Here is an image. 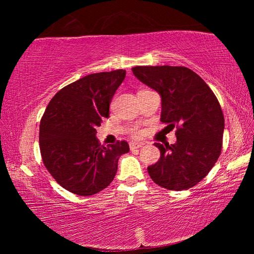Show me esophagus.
<instances>
[{
  "instance_id": "obj_1",
  "label": "esophagus",
  "mask_w": 254,
  "mask_h": 254,
  "mask_svg": "<svg viewBox=\"0 0 254 254\" xmlns=\"http://www.w3.org/2000/svg\"><path fill=\"white\" fill-rule=\"evenodd\" d=\"M142 145H143V143H141V142H130V149L134 150L137 148H141Z\"/></svg>"
}]
</instances>
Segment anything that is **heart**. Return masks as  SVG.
Returning a JSON list of instances; mask_svg holds the SVG:
<instances>
[{"instance_id":"heart-1","label":"heart","mask_w":254,"mask_h":254,"mask_svg":"<svg viewBox=\"0 0 254 254\" xmlns=\"http://www.w3.org/2000/svg\"><path fill=\"white\" fill-rule=\"evenodd\" d=\"M135 135H140V132H135Z\"/></svg>"}]
</instances>
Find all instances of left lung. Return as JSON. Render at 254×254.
Wrapping results in <instances>:
<instances>
[{"label":"left lung","mask_w":254,"mask_h":254,"mask_svg":"<svg viewBox=\"0 0 254 254\" xmlns=\"http://www.w3.org/2000/svg\"><path fill=\"white\" fill-rule=\"evenodd\" d=\"M134 76L161 96V122L177 127L175 144L154 143L158 162L148 167L154 183L169 190L198 184L222 151L224 115L217 97L195 71L183 66H136Z\"/></svg>","instance_id":"obj_1"}]
</instances>
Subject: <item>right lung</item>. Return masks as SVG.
Instances as JSON below:
<instances>
[{
    "label": "right lung",
    "mask_w": 254,
    "mask_h": 254,
    "mask_svg": "<svg viewBox=\"0 0 254 254\" xmlns=\"http://www.w3.org/2000/svg\"><path fill=\"white\" fill-rule=\"evenodd\" d=\"M124 78V69L85 76L57 92L42 115V162L72 194L91 196L106 188L117 174L119 158L130 150L127 141L104 147L95 136Z\"/></svg>",
    "instance_id": "obj_1"
}]
</instances>
